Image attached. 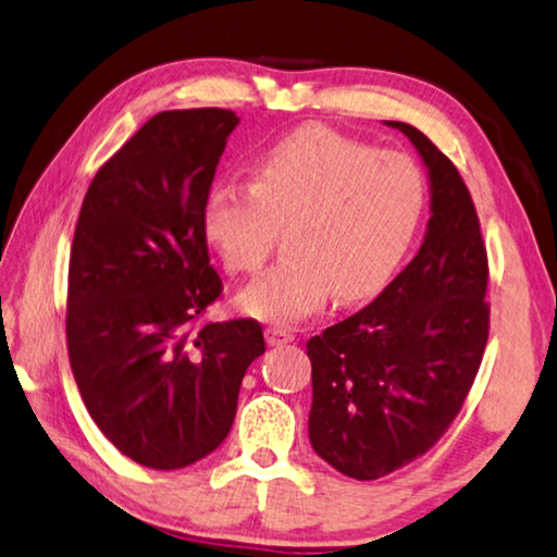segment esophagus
<instances>
[{
    "label": "esophagus",
    "mask_w": 557,
    "mask_h": 557,
    "mask_svg": "<svg viewBox=\"0 0 557 557\" xmlns=\"http://www.w3.org/2000/svg\"><path fill=\"white\" fill-rule=\"evenodd\" d=\"M264 337H268L270 347H282V344H289L295 339L293 330H287V326H268L264 330Z\"/></svg>",
    "instance_id": "1"
}]
</instances>
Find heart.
<instances>
[{"instance_id":"heart-1","label":"heart","mask_w":557,"mask_h":557,"mask_svg":"<svg viewBox=\"0 0 557 557\" xmlns=\"http://www.w3.org/2000/svg\"><path fill=\"white\" fill-rule=\"evenodd\" d=\"M426 208L421 168L324 126L280 138L252 165V183L223 181L202 202V233L233 275H258L287 233V258L243 289L237 307L289 324L337 293L376 295L399 268Z\"/></svg>"}]
</instances>
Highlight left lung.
Masks as SVG:
<instances>
[{
	"mask_svg": "<svg viewBox=\"0 0 557 557\" xmlns=\"http://www.w3.org/2000/svg\"><path fill=\"white\" fill-rule=\"evenodd\" d=\"M431 178L421 250L364 310L307 342L310 441L357 481H376L429 451L469 396L488 342V255L456 165L401 121Z\"/></svg>",
	"mask_w": 557,
	"mask_h": 557,
	"instance_id": "left-lung-1",
	"label": "left lung"
}]
</instances>
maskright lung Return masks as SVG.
<instances>
[{
  "label": "right lung",
  "mask_w": 557,
  "mask_h": 557,
  "mask_svg": "<svg viewBox=\"0 0 557 557\" xmlns=\"http://www.w3.org/2000/svg\"><path fill=\"white\" fill-rule=\"evenodd\" d=\"M237 121L227 109L156 113L99 168L76 220L66 347L78 394L101 434L156 471L223 444L264 351L255 320H206L223 280L202 202Z\"/></svg>",
  "instance_id": "obj_1"
}]
</instances>
